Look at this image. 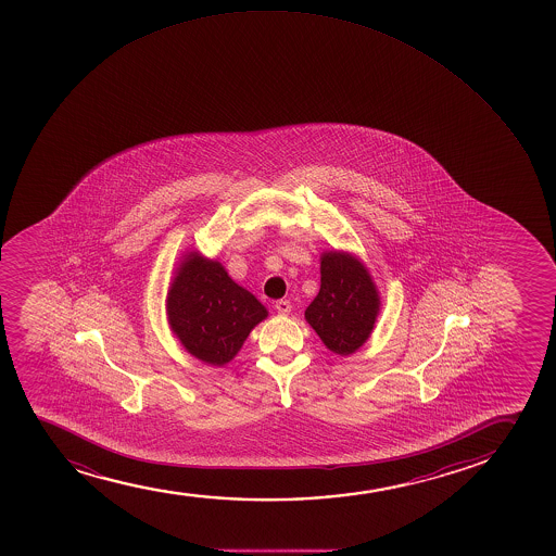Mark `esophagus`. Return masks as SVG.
I'll use <instances>...</instances> for the list:
<instances>
[{
	"label": "esophagus",
	"instance_id": "esophagus-1",
	"mask_svg": "<svg viewBox=\"0 0 556 556\" xmlns=\"http://www.w3.org/2000/svg\"><path fill=\"white\" fill-rule=\"evenodd\" d=\"M275 311L282 314V316H287V314H290V311H292V303L288 300H279L275 303Z\"/></svg>",
	"mask_w": 556,
	"mask_h": 556
}]
</instances>
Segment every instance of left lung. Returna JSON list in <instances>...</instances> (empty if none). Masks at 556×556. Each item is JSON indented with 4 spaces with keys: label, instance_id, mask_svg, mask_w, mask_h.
I'll list each match as a JSON object with an SVG mask.
<instances>
[{
    "label": "left lung",
    "instance_id": "obj_1",
    "mask_svg": "<svg viewBox=\"0 0 556 556\" xmlns=\"http://www.w3.org/2000/svg\"><path fill=\"white\" fill-rule=\"evenodd\" d=\"M321 287L305 318L337 355L355 353L374 331L379 292L364 264L342 251L321 255Z\"/></svg>",
    "mask_w": 556,
    "mask_h": 556
}]
</instances>
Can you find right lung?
Returning a JSON list of instances; mask_svg holds the SVG:
<instances>
[{
  "mask_svg": "<svg viewBox=\"0 0 556 556\" xmlns=\"http://www.w3.org/2000/svg\"><path fill=\"white\" fill-rule=\"evenodd\" d=\"M168 324L190 355L213 366L235 358L251 329L268 311L224 266L188 253L177 268L166 300Z\"/></svg>",
  "mask_w": 556,
  "mask_h": 556,
  "instance_id": "obj_1",
  "label": "right lung"
}]
</instances>
